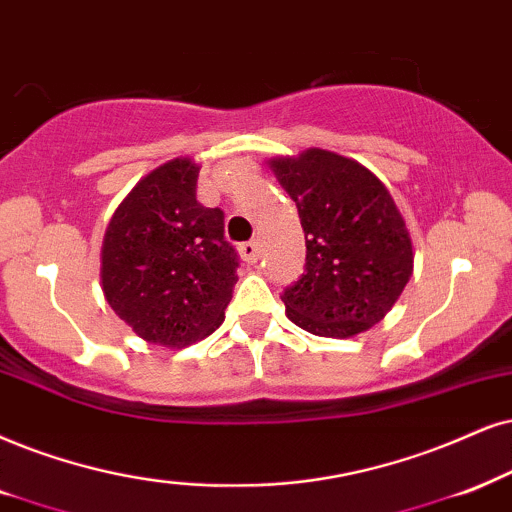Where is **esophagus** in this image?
Masks as SVG:
<instances>
[{"label": "esophagus", "mask_w": 512, "mask_h": 512, "mask_svg": "<svg viewBox=\"0 0 512 512\" xmlns=\"http://www.w3.org/2000/svg\"><path fill=\"white\" fill-rule=\"evenodd\" d=\"M238 252H241V257L248 264H255L257 257H260V248H257L255 241H248V243H241V248H238Z\"/></svg>", "instance_id": "esophagus-1"}]
</instances>
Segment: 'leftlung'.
Wrapping results in <instances>:
<instances>
[{
	"label": "left lung",
	"mask_w": 512,
	"mask_h": 512,
	"mask_svg": "<svg viewBox=\"0 0 512 512\" xmlns=\"http://www.w3.org/2000/svg\"><path fill=\"white\" fill-rule=\"evenodd\" d=\"M300 212L307 264L283 293L286 316L319 338L380 323L413 274V243L392 193L347 155L307 148L267 160Z\"/></svg>",
	"instance_id": "8db88e82"
}]
</instances>
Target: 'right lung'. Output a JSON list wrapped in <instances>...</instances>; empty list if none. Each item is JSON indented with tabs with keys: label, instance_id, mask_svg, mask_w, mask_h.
I'll return each instance as SVG.
<instances>
[{
	"label": "right lung",
	"instance_id": "1",
	"mask_svg": "<svg viewBox=\"0 0 512 512\" xmlns=\"http://www.w3.org/2000/svg\"><path fill=\"white\" fill-rule=\"evenodd\" d=\"M200 165L174 158L137 181L101 243V290L151 345L189 347L224 321L238 281L224 215L196 200Z\"/></svg>",
	"mask_w": 512,
	"mask_h": 512
}]
</instances>
